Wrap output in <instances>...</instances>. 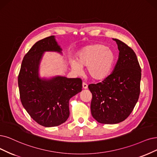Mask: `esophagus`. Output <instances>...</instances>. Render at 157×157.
<instances>
[{
	"label": "esophagus",
	"mask_w": 157,
	"mask_h": 157,
	"mask_svg": "<svg viewBox=\"0 0 157 157\" xmlns=\"http://www.w3.org/2000/svg\"><path fill=\"white\" fill-rule=\"evenodd\" d=\"M82 86H83V89H86L88 88V85H86L85 83H83Z\"/></svg>",
	"instance_id": "obj_1"
}]
</instances>
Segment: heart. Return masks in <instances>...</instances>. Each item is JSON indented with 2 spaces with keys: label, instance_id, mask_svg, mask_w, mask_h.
Masks as SVG:
<instances>
[{
  "label": "heart",
  "instance_id": "heart-1",
  "mask_svg": "<svg viewBox=\"0 0 157 157\" xmlns=\"http://www.w3.org/2000/svg\"><path fill=\"white\" fill-rule=\"evenodd\" d=\"M77 61L70 59L72 71L76 74L86 67V73L94 80H102L107 78L113 68L116 56L114 52L100 44H90L81 49L76 56Z\"/></svg>",
  "mask_w": 157,
  "mask_h": 157
}]
</instances>
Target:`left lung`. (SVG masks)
I'll list each match as a JSON object with an SVG mask.
<instances>
[{
	"instance_id": "left-lung-1",
	"label": "left lung",
	"mask_w": 157,
	"mask_h": 157,
	"mask_svg": "<svg viewBox=\"0 0 157 157\" xmlns=\"http://www.w3.org/2000/svg\"><path fill=\"white\" fill-rule=\"evenodd\" d=\"M118 59L113 72L101 82L90 84V111L98 122L115 124L129 117L140 95L141 68L135 52L117 39Z\"/></svg>"
}]
</instances>
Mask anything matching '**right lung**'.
I'll list each match as a JSON object with an SVG mask.
<instances>
[{"mask_svg": "<svg viewBox=\"0 0 157 157\" xmlns=\"http://www.w3.org/2000/svg\"><path fill=\"white\" fill-rule=\"evenodd\" d=\"M62 54L54 36L35 43L25 56L18 76L22 105L31 118L46 127L59 125L69 117V100L82 90L80 78L39 75V66L44 52Z\"/></svg>", "mask_w": 157, "mask_h": 157, "instance_id": "obj_1", "label": "right lung"}]
</instances>
